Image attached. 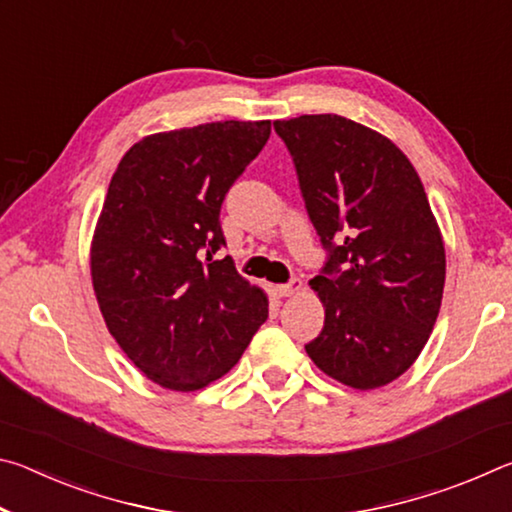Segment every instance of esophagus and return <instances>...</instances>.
Returning a JSON list of instances; mask_svg holds the SVG:
<instances>
[{
  "instance_id": "obj_1",
  "label": "esophagus",
  "mask_w": 512,
  "mask_h": 512,
  "mask_svg": "<svg viewBox=\"0 0 512 512\" xmlns=\"http://www.w3.org/2000/svg\"><path fill=\"white\" fill-rule=\"evenodd\" d=\"M302 289V282L300 280H291L289 284H277L275 287V296L280 298H289V296H296V293Z\"/></svg>"
}]
</instances>
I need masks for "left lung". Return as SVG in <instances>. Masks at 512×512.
<instances>
[{
    "label": "left lung",
    "mask_w": 512,
    "mask_h": 512,
    "mask_svg": "<svg viewBox=\"0 0 512 512\" xmlns=\"http://www.w3.org/2000/svg\"><path fill=\"white\" fill-rule=\"evenodd\" d=\"M273 126L329 253L309 282L325 325L305 350L350 388L391 384L427 345L445 287L443 235L418 171L388 137L341 115Z\"/></svg>",
    "instance_id": "8db88e82"
}]
</instances>
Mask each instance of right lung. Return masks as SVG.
Wrapping results in <instances>:
<instances>
[{"label": "right lung", "instance_id": "right-lung-1", "mask_svg": "<svg viewBox=\"0 0 512 512\" xmlns=\"http://www.w3.org/2000/svg\"><path fill=\"white\" fill-rule=\"evenodd\" d=\"M271 135V121H214L144 137L112 173L90 271L103 320L146 377L198 391L223 377L268 318L237 273L221 203Z\"/></svg>", "mask_w": 512, "mask_h": 512}]
</instances>
